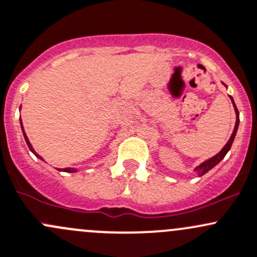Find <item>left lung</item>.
<instances>
[{
    "instance_id": "1",
    "label": "left lung",
    "mask_w": 257,
    "mask_h": 257,
    "mask_svg": "<svg viewBox=\"0 0 257 257\" xmlns=\"http://www.w3.org/2000/svg\"><path fill=\"white\" fill-rule=\"evenodd\" d=\"M230 98H231V102H233L234 109H235V113H236V123H235V126H234L233 134H231L230 139L228 140V143H226V144H225V147H224L223 149H221V150L219 151V153L217 154V155L213 156V158H210V159H208L207 161H204V163H202L201 165H199V166H197L196 169H194V171H196L197 174H198V176H203V175L207 174V172L209 171V170H212L213 167L215 166V165L219 164L220 161L224 159V156L226 155V153H228V151L230 150L231 144H233L234 138H235V136H236V131H237V126H239V121H240V119H239V110H237L235 103H234L233 97H230Z\"/></svg>"
}]
</instances>
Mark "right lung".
<instances>
[{"instance_id": "right-lung-1", "label": "right lung", "mask_w": 257, "mask_h": 257, "mask_svg": "<svg viewBox=\"0 0 257 257\" xmlns=\"http://www.w3.org/2000/svg\"><path fill=\"white\" fill-rule=\"evenodd\" d=\"M21 126H22V132H23L24 139H26V143H27V145H28L29 150H31L32 153H33L34 155L37 156V158L42 159V160H43V158H42V156H39V155H38V154L36 153V150H34V149H33V147H32V145H31V143H29L28 138H27V136H26V132H24V129H23V125H22V120H21ZM59 171H65V172H76V170H75V169H70V167H67V169H64V170H59Z\"/></svg>"}]
</instances>
